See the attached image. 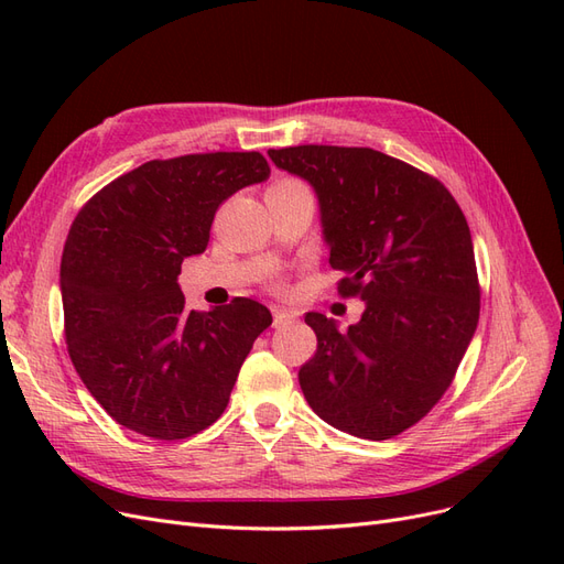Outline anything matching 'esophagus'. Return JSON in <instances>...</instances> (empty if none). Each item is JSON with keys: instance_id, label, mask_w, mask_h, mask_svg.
Masks as SVG:
<instances>
[{"instance_id": "1", "label": "esophagus", "mask_w": 564, "mask_h": 564, "mask_svg": "<svg viewBox=\"0 0 564 564\" xmlns=\"http://www.w3.org/2000/svg\"><path fill=\"white\" fill-rule=\"evenodd\" d=\"M294 322V313H289L284 308H272V324L275 327H286V324Z\"/></svg>"}]
</instances>
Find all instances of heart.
Returning <instances> with one entry per match:
<instances>
[{
    "label": "heart",
    "instance_id": "1",
    "mask_svg": "<svg viewBox=\"0 0 564 564\" xmlns=\"http://www.w3.org/2000/svg\"><path fill=\"white\" fill-rule=\"evenodd\" d=\"M275 185H301V181H296V178H282Z\"/></svg>",
    "mask_w": 564,
    "mask_h": 564
}]
</instances>
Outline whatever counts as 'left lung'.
<instances>
[{"mask_svg": "<svg viewBox=\"0 0 564 564\" xmlns=\"http://www.w3.org/2000/svg\"><path fill=\"white\" fill-rule=\"evenodd\" d=\"M319 199L338 294L367 303L340 334L308 313L317 350L299 369L313 412L362 440L412 429L445 395L480 319L470 228L435 176L371 148L268 150Z\"/></svg>", "mask_w": 564, "mask_h": 564, "instance_id": "8db88e82", "label": "left lung"}]
</instances>
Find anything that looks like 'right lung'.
Wrapping results in <instances>:
<instances>
[{"label": "right lung", "instance_id": "1", "mask_svg": "<svg viewBox=\"0 0 564 564\" xmlns=\"http://www.w3.org/2000/svg\"><path fill=\"white\" fill-rule=\"evenodd\" d=\"M270 166L261 152L150 160L75 216L61 259L65 344L84 386L124 429L197 435L226 412L272 315L245 296L187 311L181 263L209 245L216 209Z\"/></svg>", "mask_w": 564, "mask_h": 564}]
</instances>
